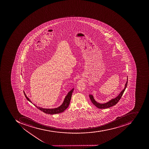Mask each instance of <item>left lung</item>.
<instances>
[{
    "mask_svg": "<svg viewBox=\"0 0 149 149\" xmlns=\"http://www.w3.org/2000/svg\"><path fill=\"white\" fill-rule=\"evenodd\" d=\"M127 84H128V77H127V81L126 82L125 84V87L124 89L122 90L121 92L118 94V96H117L115 98H113V99H111V100H110L109 101L106 102V103H104V104H100V103L97 102L96 101L95 99H94L93 95H91V94H89V97H90L92 103H93L96 107H97V108L100 109H107V108L112 107L113 106L117 104L118 102L119 101V100L121 98L123 94L124 93V92H125V90L126 88Z\"/></svg>",
    "mask_w": 149,
    "mask_h": 149,
    "instance_id": "8db88e82",
    "label": "left lung"
}]
</instances>
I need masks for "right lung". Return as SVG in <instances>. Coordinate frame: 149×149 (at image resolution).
<instances>
[{"label": "right lung", "mask_w": 149, "mask_h": 149, "mask_svg": "<svg viewBox=\"0 0 149 149\" xmlns=\"http://www.w3.org/2000/svg\"><path fill=\"white\" fill-rule=\"evenodd\" d=\"M73 90H74V88L72 89L70 92H69L68 93L67 96L65 97V98L63 102L62 103V104L60 106H59V107H57V108H54V109H45V108L38 107V106L34 104H33L36 107H37V109L40 110H41V111L44 112V113H47V114H54L62 113V112H63L68 107L69 105L70 104V101H71V97H72V93H73ZM24 96H25L26 99H27L30 102L32 103V102L27 97L25 93L24 92Z\"/></svg>", "instance_id": "add662e5"}]
</instances>
